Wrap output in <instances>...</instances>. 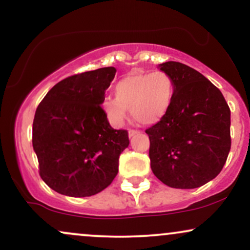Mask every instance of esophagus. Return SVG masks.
<instances>
[{
  "label": "esophagus",
  "instance_id": "obj_1",
  "mask_svg": "<svg viewBox=\"0 0 250 250\" xmlns=\"http://www.w3.org/2000/svg\"><path fill=\"white\" fill-rule=\"evenodd\" d=\"M139 133H140V131L135 130V129H130V130L128 131V135H129V137H133V136H135V135H137Z\"/></svg>",
  "mask_w": 250,
  "mask_h": 250
}]
</instances>
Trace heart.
I'll return each mask as SVG.
<instances>
[{"mask_svg":"<svg viewBox=\"0 0 250 250\" xmlns=\"http://www.w3.org/2000/svg\"><path fill=\"white\" fill-rule=\"evenodd\" d=\"M114 91L115 97L105 96L101 103L111 125L121 127L131 110L137 122L150 125L161 121L170 110L175 84L165 71H133L116 83Z\"/></svg>","mask_w":250,"mask_h":250,"instance_id":"b5f03b06","label":"heart"}]
</instances>
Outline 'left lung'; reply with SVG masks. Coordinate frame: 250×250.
I'll list each match as a JSON object with an SVG mask.
<instances>
[{"instance_id":"left-lung-1","label":"left lung","mask_w":250,"mask_h":250,"mask_svg":"<svg viewBox=\"0 0 250 250\" xmlns=\"http://www.w3.org/2000/svg\"><path fill=\"white\" fill-rule=\"evenodd\" d=\"M160 69L173 79L170 110L148 128L150 167L171 188L193 189L211 181L230 150V109L222 93L199 71L169 61Z\"/></svg>"}]
</instances>
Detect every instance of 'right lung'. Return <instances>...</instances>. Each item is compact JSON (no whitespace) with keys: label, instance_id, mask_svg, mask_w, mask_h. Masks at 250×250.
<instances>
[{"label":"right lung","instance_id":"1","mask_svg":"<svg viewBox=\"0 0 250 250\" xmlns=\"http://www.w3.org/2000/svg\"><path fill=\"white\" fill-rule=\"evenodd\" d=\"M114 67L76 74L44 96L33 122V147L41 179L62 195H95L119 173L128 131L111 128L101 107Z\"/></svg>","mask_w":250,"mask_h":250}]
</instances>
